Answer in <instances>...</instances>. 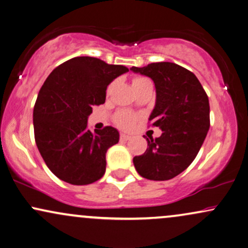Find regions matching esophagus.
I'll return each instance as SVG.
<instances>
[{
	"mask_svg": "<svg viewBox=\"0 0 248 248\" xmlns=\"http://www.w3.org/2000/svg\"><path fill=\"white\" fill-rule=\"evenodd\" d=\"M120 140H121V141H128V140H130V136L126 135V134H121Z\"/></svg>",
	"mask_w": 248,
	"mask_h": 248,
	"instance_id": "obj_1",
	"label": "esophagus"
}]
</instances>
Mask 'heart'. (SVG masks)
I'll use <instances>...</instances> for the list:
<instances>
[{
  "label": "heart",
  "instance_id": "heart-1",
  "mask_svg": "<svg viewBox=\"0 0 248 248\" xmlns=\"http://www.w3.org/2000/svg\"><path fill=\"white\" fill-rule=\"evenodd\" d=\"M144 79L147 78H144V77H136V78H134L133 80V84L134 83L142 82V80ZM114 121L119 127L122 128V129H132L136 122V116L129 112H120L115 115Z\"/></svg>",
  "mask_w": 248,
  "mask_h": 248
}]
</instances>
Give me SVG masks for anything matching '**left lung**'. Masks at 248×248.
Here are the masks:
<instances>
[{"mask_svg":"<svg viewBox=\"0 0 248 248\" xmlns=\"http://www.w3.org/2000/svg\"><path fill=\"white\" fill-rule=\"evenodd\" d=\"M130 70L150 77L156 86V105L149 121L162 129L157 139L134 157L137 173L164 181L185 171L199 154L210 127L209 99L192 71L172 62H156Z\"/></svg>","mask_w":248,"mask_h":248,"instance_id":"obj_1","label":"left lung"}]
</instances>
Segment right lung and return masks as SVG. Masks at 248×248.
Segmentation results:
<instances>
[{"mask_svg": "<svg viewBox=\"0 0 248 248\" xmlns=\"http://www.w3.org/2000/svg\"><path fill=\"white\" fill-rule=\"evenodd\" d=\"M124 65L77 56L56 67L38 93L33 108L34 139L52 173L71 185L99 180L106 170V153L119 142L111 126L88 129L92 106L105 103L107 85L127 73Z\"/></svg>", "mask_w": 248, "mask_h": 248, "instance_id": "1", "label": "right lung"}]
</instances>
